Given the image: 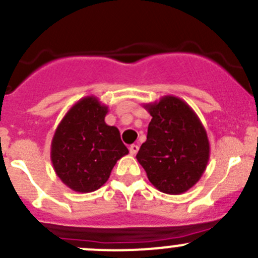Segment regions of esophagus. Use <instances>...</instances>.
<instances>
[{"mask_svg":"<svg viewBox=\"0 0 258 258\" xmlns=\"http://www.w3.org/2000/svg\"><path fill=\"white\" fill-rule=\"evenodd\" d=\"M137 152H139V146H137V145H131V146H130V153H131L132 156L136 155Z\"/></svg>","mask_w":258,"mask_h":258,"instance_id":"34e87169","label":"esophagus"}]
</instances>
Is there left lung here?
<instances>
[{
    "mask_svg": "<svg viewBox=\"0 0 258 258\" xmlns=\"http://www.w3.org/2000/svg\"><path fill=\"white\" fill-rule=\"evenodd\" d=\"M144 107L152 119L137 161L158 191L183 194L199 182L209 163L206 130L196 112L176 96H165Z\"/></svg>",
    "mask_w": 258,
    "mask_h": 258,
    "instance_id": "1",
    "label": "left lung"
}]
</instances>
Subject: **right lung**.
<instances>
[{"label":"right lung","mask_w":258,"mask_h":258,"mask_svg":"<svg viewBox=\"0 0 258 258\" xmlns=\"http://www.w3.org/2000/svg\"><path fill=\"white\" fill-rule=\"evenodd\" d=\"M108 107L95 96L77 101L61 119L51 144L54 172L71 189L96 191L107 182L117 161L128 153L117 127L108 126Z\"/></svg>","instance_id":"obj_1"}]
</instances>
